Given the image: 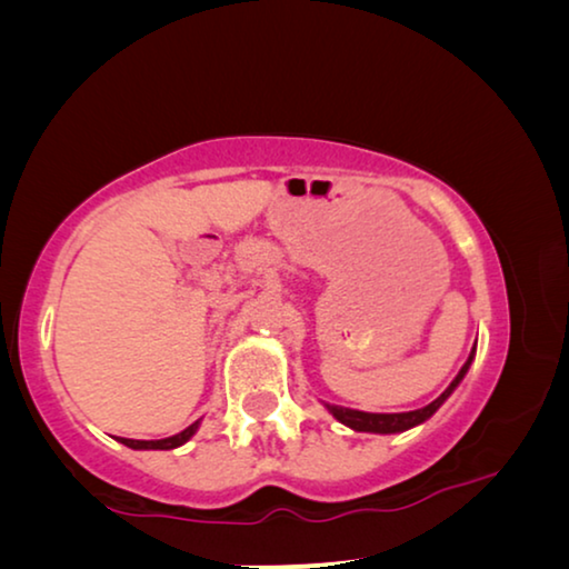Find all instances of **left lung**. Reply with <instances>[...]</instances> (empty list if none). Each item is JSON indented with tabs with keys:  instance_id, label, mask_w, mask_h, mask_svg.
Listing matches in <instances>:
<instances>
[{
	"instance_id": "8db88e82",
	"label": "left lung",
	"mask_w": 569,
	"mask_h": 569,
	"mask_svg": "<svg viewBox=\"0 0 569 569\" xmlns=\"http://www.w3.org/2000/svg\"><path fill=\"white\" fill-rule=\"evenodd\" d=\"M471 356H475V351L469 353L467 363L461 366V371L455 377V381L449 383L447 391L441 393V397H437L431 403H427L423 409H417V411H403V413H369V411H356V409H343V407H329V411L333 413L336 419H339L341 423H346V427H351L356 431H377V435H393V431H403V429H411L417 427V423L427 421L431 413H435L441 403H445V399L449 397L451 391L457 389V383L465 379V373L469 369L471 363Z\"/></svg>"
}]
</instances>
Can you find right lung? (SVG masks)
<instances>
[{"mask_svg":"<svg viewBox=\"0 0 569 569\" xmlns=\"http://www.w3.org/2000/svg\"><path fill=\"white\" fill-rule=\"evenodd\" d=\"M196 429H198V421L192 423V427H188L186 431H180V435H176V437H168V439H158V441H140V439H122L120 437V441L124 447H130V449H176V447H180V445H186V441L196 435Z\"/></svg>","mask_w":569,"mask_h":569,"instance_id":"right-lung-1","label":"right lung"}]
</instances>
